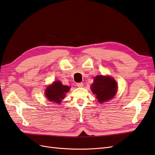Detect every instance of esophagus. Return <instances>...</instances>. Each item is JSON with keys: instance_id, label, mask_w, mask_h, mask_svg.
<instances>
[{"instance_id": "obj_1", "label": "esophagus", "mask_w": 155, "mask_h": 155, "mask_svg": "<svg viewBox=\"0 0 155 155\" xmlns=\"http://www.w3.org/2000/svg\"><path fill=\"white\" fill-rule=\"evenodd\" d=\"M76 85L78 87H83V83H76Z\"/></svg>"}]
</instances>
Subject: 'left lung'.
<instances>
[{
	"label": "left lung",
	"mask_w": 155,
	"mask_h": 155,
	"mask_svg": "<svg viewBox=\"0 0 155 155\" xmlns=\"http://www.w3.org/2000/svg\"><path fill=\"white\" fill-rule=\"evenodd\" d=\"M91 88L97 101L102 104L114 97L118 90V85L113 78L98 75L94 79V83Z\"/></svg>",
	"instance_id": "obj_1"
}]
</instances>
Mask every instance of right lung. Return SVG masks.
I'll list each match as a JSON object with an SVG mask.
<instances>
[{
  "instance_id": "right-lung-1",
  "label": "right lung",
  "mask_w": 155,
  "mask_h": 155,
  "mask_svg": "<svg viewBox=\"0 0 155 155\" xmlns=\"http://www.w3.org/2000/svg\"><path fill=\"white\" fill-rule=\"evenodd\" d=\"M70 87L63 85L61 82L56 81L48 85L45 90V96L50 101L60 104L69 91Z\"/></svg>"
}]
</instances>
